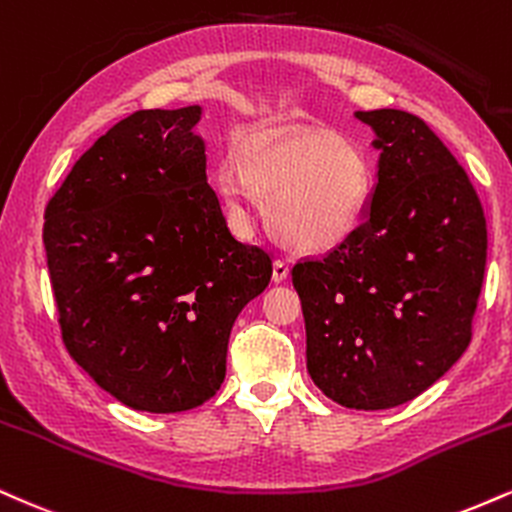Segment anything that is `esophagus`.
I'll list each match as a JSON object with an SVG mask.
<instances>
[{"instance_id": "34e87169", "label": "esophagus", "mask_w": 512, "mask_h": 512, "mask_svg": "<svg viewBox=\"0 0 512 512\" xmlns=\"http://www.w3.org/2000/svg\"><path fill=\"white\" fill-rule=\"evenodd\" d=\"M287 275H290V263L282 261V258H278V261L273 263V280L275 282H285Z\"/></svg>"}]
</instances>
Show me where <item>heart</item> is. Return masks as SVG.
<instances>
[{"label": "heart", "instance_id": "obj_1", "mask_svg": "<svg viewBox=\"0 0 512 512\" xmlns=\"http://www.w3.org/2000/svg\"><path fill=\"white\" fill-rule=\"evenodd\" d=\"M222 160L215 186L239 218H249L254 194L268 201L273 232L287 246L321 254L345 242L364 218L371 170L357 148L330 131H251Z\"/></svg>", "mask_w": 512, "mask_h": 512}]
</instances>
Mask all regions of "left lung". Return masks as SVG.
Returning <instances> with one entry per match:
<instances>
[{"mask_svg": "<svg viewBox=\"0 0 512 512\" xmlns=\"http://www.w3.org/2000/svg\"><path fill=\"white\" fill-rule=\"evenodd\" d=\"M374 129L378 182L359 227L292 268L306 369L350 410H388L434 386L472 340L486 218L453 153L402 110L354 112Z\"/></svg>", "mask_w": 512, "mask_h": 512, "instance_id": "obj_1", "label": "left lung"}]
</instances>
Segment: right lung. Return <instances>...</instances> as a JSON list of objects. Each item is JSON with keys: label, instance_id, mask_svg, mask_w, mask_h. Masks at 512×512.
<instances>
[{"label": "right lung", "instance_id": "right-lung-1", "mask_svg": "<svg viewBox=\"0 0 512 512\" xmlns=\"http://www.w3.org/2000/svg\"><path fill=\"white\" fill-rule=\"evenodd\" d=\"M198 122V105L129 114L45 210L66 350L131 410L186 412L213 398L234 321L273 275L268 251L227 227Z\"/></svg>", "mask_w": 512, "mask_h": 512}]
</instances>
